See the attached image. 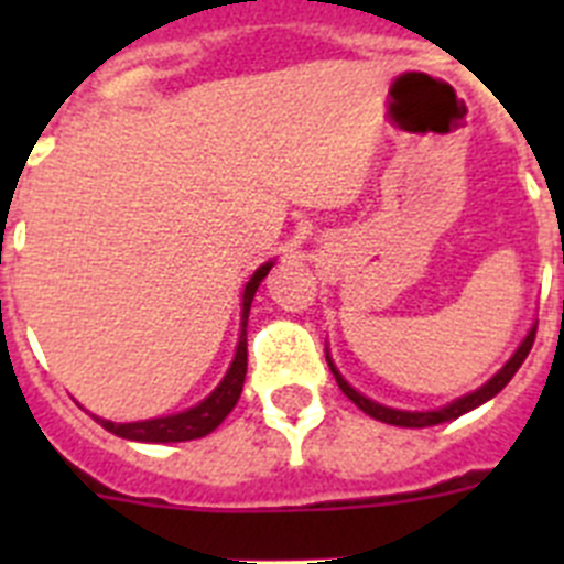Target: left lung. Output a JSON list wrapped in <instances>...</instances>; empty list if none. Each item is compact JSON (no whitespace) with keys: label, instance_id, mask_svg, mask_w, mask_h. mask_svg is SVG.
<instances>
[{"label":"left lung","instance_id":"left-lung-1","mask_svg":"<svg viewBox=\"0 0 564 564\" xmlns=\"http://www.w3.org/2000/svg\"><path fill=\"white\" fill-rule=\"evenodd\" d=\"M534 336H536V327H531L528 330V336L522 338L520 347L514 350V356L508 358L506 364H502L500 370L495 372V376L488 378L482 387H477L475 392H466V395L455 398L452 403H446V406H441V410H426V412H410V410H392V406H383V403L372 401V398L361 395V392L356 390V387H350L347 383V378L341 376V372L336 370V364H333L330 352H327V364H330L333 376H336L338 387H341V392L347 398H350L352 403H356L358 410L367 412L370 417H376V421L381 423H392V426H406V430H423V426H437V423H446V421H455V417L466 415V412L477 410L480 403L491 401V398L497 395V392L506 387L511 378H514V372L520 370V364L525 361V356L531 352V344H534Z\"/></svg>","mask_w":564,"mask_h":564}]
</instances>
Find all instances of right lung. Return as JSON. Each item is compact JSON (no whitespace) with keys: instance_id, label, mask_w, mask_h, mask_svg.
I'll use <instances>...</instances> for the list:
<instances>
[{"instance_id":"right-lung-1","label":"right lung","mask_w":564,"mask_h":564,"mask_svg":"<svg viewBox=\"0 0 564 564\" xmlns=\"http://www.w3.org/2000/svg\"><path fill=\"white\" fill-rule=\"evenodd\" d=\"M273 268V262L259 265L257 271L248 279L246 291H242V311H239V341L237 350H234V361L228 367V372L223 376V381L203 398L200 403H194L188 410L174 412V415L163 417H149V421H134V423H115L104 421V417L93 415L104 430L112 432L118 437H127V441L138 443H181V441H197V437H206L208 432H214L228 417V412L237 406L239 392H242V383H246V370H248V313H251V302L257 288L262 285V279L268 276V271Z\"/></svg>"}]
</instances>
